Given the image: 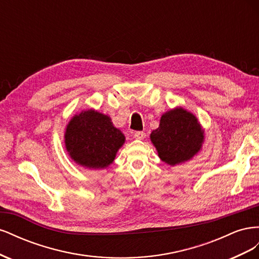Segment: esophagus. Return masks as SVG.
Segmentation results:
<instances>
[{
	"label": "esophagus",
	"instance_id": "obj_1",
	"mask_svg": "<svg viewBox=\"0 0 259 259\" xmlns=\"http://www.w3.org/2000/svg\"><path fill=\"white\" fill-rule=\"evenodd\" d=\"M134 137H135L136 139L142 140V139H144V138L146 137V133H145V132H135V133H134Z\"/></svg>",
	"mask_w": 259,
	"mask_h": 259
}]
</instances>
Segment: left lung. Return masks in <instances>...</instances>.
<instances>
[{
	"instance_id": "obj_1",
	"label": "left lung",
	"mask_w": 259,
	"mask_h": 259,
	"mask_svg": "<svg viewBox=\"0 0 259 259\" xmlns=\"http://www.w3.org/2000/svg\"><path fill=\"white\" fill-rule=\"evenodd\" d=\"M151 142L163 162L169 165L185 162L197 153L203 143V131L192 113L177 108L164 113Z\"/></svg>"
}]
</instances>
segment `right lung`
Wrapping results in <instances>:
<instances>
[{
	"label": "right lung",
	"mask_w": 259,
	"mask_h": 259,
	"mask_svg": "<svg viewBox=\"0 0 259 259\" xmlns=\"http://www.w3.org/2000/svg\"><path fill=\"white\" fill-rule=\"evenodd\" d=\"M124 140V135L113 126L110 117L92 109L73 116L65 135L71 159L90 168H104L111 164Z\"/></svg>",
	"instance_id": "right-lung-1"
}]
</instances>
